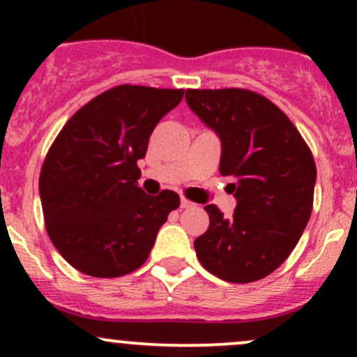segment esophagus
<instances>
[{
    "label": "esophagus",
    "mask_w": 357,
    "mask_h": 357,
    "mask_svg": "<svg viewBox=\"0 0 357 357\" xmlns=\"http://www.w3.org/2000/svg\"><path fill=\"white\" fill-rule=\"evenodd\" d=\"M193 202H190V200H186V199H181V208H190V207H193Z\"/></svg>",
    "instance_id": "34e87169"
}]
</instances>
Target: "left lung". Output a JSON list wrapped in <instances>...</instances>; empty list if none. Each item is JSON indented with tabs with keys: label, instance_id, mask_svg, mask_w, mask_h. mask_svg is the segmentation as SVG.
I'll list each match as a JSON object with an SVG mask.
<instances>
[{
	"label": "left lung",
	"instance_id": "left-lung-1",
	"mask_svg": "<svg viewBox=\"0 0 357 357\" xmlns=\"http://www.w3.org/2000/svg\"><path fill=\"white\" fill-rule=\"evenodd\" d=\"M190 110L221 142L219 172L231 179V218L207 205L211 225L195 240L205 269L250 283L285 262L307 226L316 165L297 128L275 103L247 89H188Z\"/></svg>",
	"mask_w": 357,
	"mask_h": 357
}]
</instances>
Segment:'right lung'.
Masks as SVG:
<instances>
[{"instance_id":"1","label":"right lung","mask_w":357,"mask_h":357,"mask_svg":"<svg viewBox=\"0 0 357 357\" xmlns=\"http://www.w3.org/2000/svg\"><path fill=\"white\" fill-rule=\"evenodd\" d=\"M183 93L117 86L75 112L56 136L39 197L53 245L77 271L115 278L138 269L169 212L179 207L171 190L153 197L139 188L136 162Z\"/></svg>"}]
</instances>
